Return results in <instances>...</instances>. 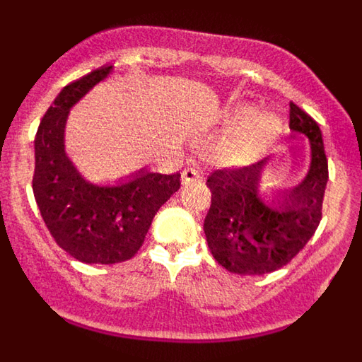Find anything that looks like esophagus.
I'll use <instances>...</instances> for the list:
<instances>
[{
  "mask_svg": "<svg viewBox=\"0 0 362 362\" xmlns=\"http://www.w3.org/2000/svg\"><path fill=\"white\" fill-rule=\"evenodd\" d=\"M201 177H203V175H201V172L199 170H196V168H185L183 170V185H188V183H192V181H201Z\"/></svg>",
  "mask_w": 362,
  "mask_h": 362,
  "instance_id": "1",
  "label": "esophagus"
}]
</instances>
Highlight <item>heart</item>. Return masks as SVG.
Wrapping results in <instances>:
<instances>
[{"label": "heart", "mask_w": 362, "mask_h": 362, "mask_svg": "<svg viewBox=\"0 0 362 362\" xmlns=\"http://www.w3.org/2000/svg\"><path fill=\"white\" fill-rule=\"evenodd\" d=\"M250 108H235L230 114L232 127H239L243 121L250 117ZM277 132H279V121L274 116L263 114V116L254 117L250 123L245 124L238 134H233L226 141V145L223 146L225 158L233 163L254 161L255 158H259L274 143Z\"/></svg>", "instance_id": "heart-1"}]
</instances>
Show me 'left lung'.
Returning a JSON list of instances; mask_svg holds the SVG:
<instances>
[{
    "instance_id": "8db88e82",
    "label": "left lung",
    "mask_w": 362,
    "mask_h": 362,
    "mask_svg": "<svg viewBox=\"0 0 362 362\" xmlns=\"http://www.w3.org/2000/svg\"><path fill=\"white\" fill-rule=\"evenodd\" d=\"M290 129L310 139L312 161L306 177L281 190L276 206L259 197V177L267 159L209 175L212 204L204 217V235L214 259L232 274L263 276L288 264L310 241L322 217L328 159L319 124L290 103Z\"/></svg>"
}]
</instances>
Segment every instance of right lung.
Masks as SVG:
<instances>
[{"instance_id": "1", "label": "right lung", "mask_w": 362, "mask_h": 362, "mask_svg": "<svg viewBox=\"0 0 362 362\" xmlns=\"http://www.w3.org/2000/svg\"><path fill=\"white\" fill-rule=\"evenodd\" d=\"M110 72L112 65L101 66L66 85L41 119L34 139L32 190L41 217L54 241L86 264H116L134 257L153 216L181 187V174H156L145 168L127 183L98 187L85 181L66 158L70 107Z\"/></svg>"}]
</instances>
